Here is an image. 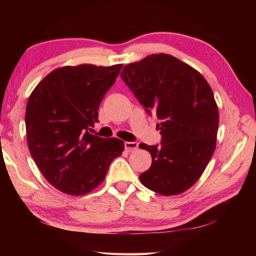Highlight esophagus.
<instances>
[{
	"label": "esophagus",
	"mask_w": 256,
	"mask_h": 256,
	"mask_svg": "<svg viewBox=\"0 0 256 256\" xmlns=\"http://www.w3.org/2000/svg\"><path fill=\"white\" fill-rule=\"evenodd\" d=\"M124 146H125V150H126L128 152H132V151L138 149V142H125Z\"/></svg>",
	"instance_id": "34e87169"
}]
</instances>
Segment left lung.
Listing matches in <instances>:
<instances>
[{"mask_svg":"<svg viewBox=\"0 0 256 256\" xmlns=\"http://www.w3.org/2000/svg\"><path fill=\"white\" fill-rule=\"evenodd\" d=\"M123 81L158 118L162 146L140 144L152 164L140 175L146 188L177 196L196 183L216 149L219 110L214 92L200 72L168 54H152L128 64Z\"/></svg>","mask_w":256,"mask_h":256,"instance_id":"1","label":"left lung"}]
</instances>
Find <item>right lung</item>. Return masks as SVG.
<instances>
[{
  "label": "right lung",
  "mask_w": 256,
  "mask_h": 256,
  "mask_svg": "<svg viewBox=\"0 0 256 256\" xmlns=\"http://www.w3.org/2000/svg\"><path fill=\"white\" fill-rule=\"evenodd\" d=\"M123 64H81L48 73L29 96L26 108L27 144L50 185L68 196H84L102 183L124 142L89 131L98 108Z\"/></svg>",
  "instance_id": "obj_1"
}]
</instances>
